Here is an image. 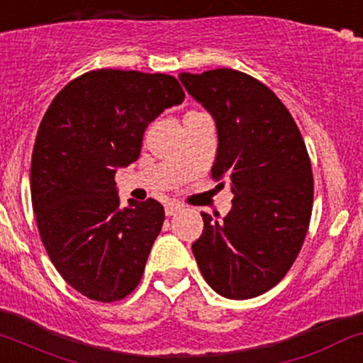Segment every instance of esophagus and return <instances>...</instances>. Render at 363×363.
Wrapping results in <instances>:
<instances>
[{
	"label": "esophagus",
	"mask_w": 363,
	"mask_h": 363,
	"mask_svg": "<svg viewBox=\"0 0 363 363\" xmlns=\"http://www.w3.org/2000/svg\"><path fill=\"white\" fill-rule=\"evenodd\" d=\"M182 211V205L181 203H175V201H169V203L165 205V213L167 216H175V213H179Z\"/></svg>",
	"instance_id": "obj_1"
}]
</instances>
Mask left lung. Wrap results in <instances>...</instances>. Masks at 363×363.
Here are the masks:
<instances>
[{
  "label": "left lung",
  "mask_w": 363,
  "mask_h": 363,
  "mask_svg": "<svg viewBox=\"0 0 363 363\" xmlns=\"http://www.w3.org/2000/svg\"><path fill=\"white\" fill-rule=\"evenodd\" d=\"M179 79L216 121L212 177L228 179L235 194L223 219L201 212L194 259L223 297L261 296L291 269L310 226L313 174L304 140L280 99L245 72L224 67L181 72Z\"/></svg>",
  "instance_id": "8db88e82"
}]
</instances>
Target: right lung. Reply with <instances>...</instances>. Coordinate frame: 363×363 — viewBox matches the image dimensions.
<instances>
[{"label":"right lung","mask_w":363,"mask_h":363,"mask_svg":"<svg viewBox=\"0 0 363 363\" xmlns=\"http://www.w3.org/2000/svg\"><path fill=\"white\" fill-rule=\"evenodd\" d=\"M184 97L170 74L97 69L67 83L41 120L30 158L38 230L60 277L89 299L120 301L143 278L165 212L152 198L121 207L114 174Z\"/></svg>","instance_id":"obj_1"}]
</instances>
